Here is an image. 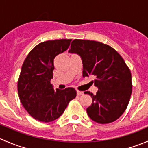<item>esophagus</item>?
<instances>
[{"mask_svg": "<svg viewBox=\"0 0 148 148\" xmlns=\"http://www.w3.org/2000/svg\"><path fill=\"white\" fill-rule=\"evenodd\" d=\"M77 94L78 96H81V95H83V92H80V91H77Z\"/></svg>", "mask_w": 148, "mask_h": 148, "instance_id": "34e87169", "label": "esophagus"}]
</instances>
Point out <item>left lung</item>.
<instances>
[{"label":"left lung","mask_w":148,"mask_h":148,"mask_svg":"<svg viewBox=\"0 0 148 148\" xmlns=\"http://www.w3.org/2000/svg\"><path fill=\"white\" fill-rule=\"evenodd\" d=\"M69 52L81 56L84 77L95 78L96 95L84 92L92 98L88 116L100 124L117 120L129 104L132 87L130 70L122 56L111 46L89 40L74 39Z\"/></svg>","instance_id":"left-lung-1"}]
</instances>
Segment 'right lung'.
I'll return each instance as SVG.
<instances>
[{"label":"right lung","mask_w":148,"mask_h":148,"mask_svg":"<svg viewBox=\"0 0 148 148\" xmlns=\"http://www.w3.org/2000/svg\"><path fill=\"white\" fill-rule=\"evenodd\" d=\"M71 39L47 41L36 46L26 56L18 81L19 99L35 120L49 122L59 118L71 100L76 97L74 88L54 90L51 84L53 59L67 50Z\"/></svg>","instance_id":"obj_1"}]
</instances>
